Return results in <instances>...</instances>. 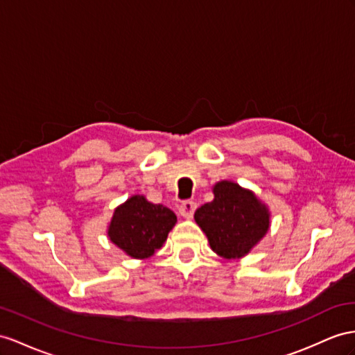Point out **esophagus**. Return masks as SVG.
Returning <instances> with one entry per match:
<instances>
[{
    "instance_id": "34e87169",
    "label": "esophagus",
    "mask_w": 355,
    "mask_h": 355,
    "mask_svg": "<svg viewBox=\"0 0 355 355\" xmlns=\"http://www.w3.org/2000/svg\"><path fill=\"white\" fill-rule=\"evenodd\" d=\"M195 210H196V202L193 201H184L178 207V213L183 217H186V219H190V217L193 216Z\"/></svg>"
}]
</instances>
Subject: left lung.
<instances>
[{"mask_svg":"<svg viewBox=\"0 0 355 355\" xmlns=\"http://www.w3.org/2000/svg\"><path fill=\"white\" fill-rule=\"evenodd\" d=\"M213 193V201L195 211V220L217 255L226 259L241 258L268 231L267 207L232 181L217 183Z\"/></svg>","mask_w":355,"mask_h":355,"instance_id":"obj_1","label":"left lung"}]
</instances>
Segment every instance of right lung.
<instances>
[{
	"instance_id": "1",
	"label": "right lung",
	"mask_w": 355,
	"mask_h": 355,
	"mask_svg": "<svg viewBox=\"0 0 355 355\" xmlns=\"http://www.w3.org/2000/svg\"><path fill=\"white\" fill-rule=\"evenodd\" d=\"M175 222L177 216L169 208L135 195L116 208L107 235L127 255L144 259L162 248Z\"/></svg>"
}]
</instances>
